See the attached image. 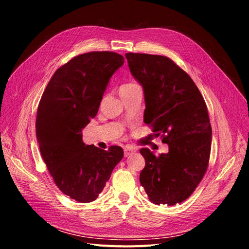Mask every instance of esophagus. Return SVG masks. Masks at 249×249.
Returning a JSON list of instances; mask_svg holds the SVG:
<instances>
[{
	"mask_svg": "<svg viewBox=\"0 0 249 249\" xmlns=\"http://www.w3.org/2000/svg\"><path fill=\"white\" fill-rule=\"evenodd\" d=\"M136 150H138V149H136V148L133 147V146H127V147L124 148V155L127 157L128 155L133 153V152H135Z\"/></svg>",
	"mask_w": 249,
	"mask_h": 249,
	"instance_id": "1",
	"label": "esophagus"
}]
</instances>
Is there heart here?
Returning <instances> with one entry per match:
<instances>
[{
  "mask_svg": "<svg viewBox=\"0 0 249 249\" xmlns=\"http://www.w3.org/2000/svg\"><path fill=\"white\" fill-rule=\"evenodd\" d=\"M138 86L136 84L133 83H127V84H123L121 87H120V91H124V90H128V89H131V88Z\"/></svg>",
  "mask_w": 249,
  "mask_h": 249,
  "instance_id": "heart-1",
  "label": "heart"
}]
</instances>
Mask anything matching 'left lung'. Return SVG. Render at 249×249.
<instances>
[{
  "label": "left lung",
  "instance_id": "1",
  "mask_svg": "<svg viewBox=\"0 0 249 249\" xmlns=\"http://www.w3.org/2000/svg\"><path fill=\"white\" fill-rule=\"evenodd\" d=\"M131 74L143 89V122L168 152L155 156L141 149L146 165L140 181L152 203L173 206L188 198L209 164L212 128L206 102L185 71L158 54H125Z\"/></svg>",
  "mask_w": 249,
  "mask_h": 249
}]
</instances>
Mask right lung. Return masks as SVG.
<instances>
[{
  "mask_svg": "<svg viewBox=\"0 0 249 249\" xmlns=\"http://www.w3.org/2000/svg\"><path fill=\"white\" fill-rule=\"evenodd\" d=\"M123 64L122 55L111 52L76 55L54 72L39 102L40 153L55 185L79 203L98 197L124 155L119 146H88L82 134L97 115L111 75Z\"/></svg>",
  "mask_w": 249,
  "mask_h": 249,
  "instance_id": "add662e5",
  "label": "right lung"
}]
</instances>
